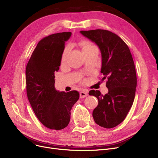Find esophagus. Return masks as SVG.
I'll return each instance as SVG.
<instances>
[{"mask_svg": "<svg viewBox=\"0 0 158 158\" xmlns=\"http://www.w3.org/2000/svg\"><path fill=\"white\" fill-rule=\"evenodd\" d=\"M88 92L86 91H82V92H80V98H85L86 97L88 96Z\"/></svg>", "mask_w": 158, "mask_h": 158, "instance_id": "1", "label": "esophagus"}]
</instances>
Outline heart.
<instances>
[{
	"mask_svg": "<svg viewBox=\"0 0 158 158\" xmlns=\"http://www.w3.org/2000/svg\"><path fill=\"white\" fill-rule=\"evenodd\" d=\"M81 46L82 47V51H83L85 48H87L88 47H90V46H92V45L90 43L88 42V41H82V42L81 43ZM69 47H66L64 49V51L63 54V56H62V61H64L65 60L66 54H67V52L69 51Z\"/></svg>",
	"mask_w": 158,
	"mask_h": 158,
	"instance_id": "heart-1",
	"label": "heart"
}]
</instances>
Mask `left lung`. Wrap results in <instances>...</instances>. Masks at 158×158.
<instances>
[{"label":"left lung","mask_w":158,"mask_h":158,"mask_svg":"<svg viewBox=\"0 0 158 158\" xmlns=\"http://www.w3.org/2000/svg\"><path fill=\"white\" fill-rule=\"evenodd\" d=\"M80 32L100 48L102 81L107 79L108 93L103 95L98 90L89 92L98 101L93 111L94 121L104 128L114 127L126 118L134 102L137 78L133 59L127 44L111 31L95 29Z\"/></svg>","instance_id":"left-lung-1"}]
</instances>
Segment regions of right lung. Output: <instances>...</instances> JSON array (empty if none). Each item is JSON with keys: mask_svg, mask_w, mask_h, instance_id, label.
Instances as JSON below:
<instances>
[{"mask_svg": "<svg viewBox=\"0 0 158 158\" xmlns=\"http://www.w3.org/2000/svg\"><path fill=\"white\" fill-rule=\"evenodd\" d=\"M71 35V32H59L41 40L26 66L28 100L38 120L53 130L69 125L70 111L79 98L77 91L60 92L54 86V72L60 69L65 41Z\"/></svg>", "mask_w": 158, "mask_h": 158, "instance_id": "1", "label": "right lung"}]
</instances>
